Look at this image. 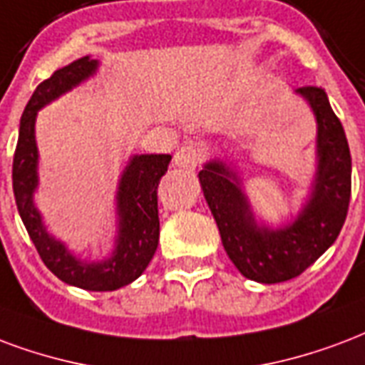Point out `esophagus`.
Instances as JSON below:
<instances>
[{
	"label": "esophagus",
	"mask_w": 365,
	"mask_h": 365,
	"mask_svg": "<svg viewBox=\"0 0 365 365\" xmlns=\"http://www.w3.org/2000/svg\"><path fill=\"white\" fill-rule=\"evenodd\" d=\"M209 155V147L201 141H187L185 145L178 148V153L174 156V162L180 168L193 170L197 168L201 162Z\"/></svg>",
	"instance_id": "esophagus-1"
}]
</instances>
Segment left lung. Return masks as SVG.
Instances as JSON below:
<instances>
[{"instance_id": "obj_1", "label": "left lung", "mask_w": 365, "mask_h": 365, "mask_svg": "<svg viewBox=\"0 0 365 365\" xmlns=\"http://www.w3.org/2000/svg\"><path fill=\"white\" fill-rule=\"evenodd\" d=\"M298 93L317 115L319 172L312 201L292 226L257 230L236 178L220 162H210L199 172L228 257L245 279L263 284L296 279L313 265L341 234L350 203L352 158L341 120L321 86H302Z\"/></svg>"}]
</instances>
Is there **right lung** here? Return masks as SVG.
Instances as JSON below:
<instances>
[{
	"label": "right lung",
	"mask_w": 365,
	"mask_h": 365,
	"mask_svg": "<svg viewBox=\"0 0 365 365\" xmlns=\"http://www.w3.org/2000/svg\"><path fill=\"white\" fill-rule=\"evenodd\" d=\"M96 59L88 56L73 61L52 73L50 79L42 81L32 93L24 108L19 128V141L13 156V193L19 215L32 244L38 251L44 265L67 284L79 286L93 292H110L139 279L155 255L160 234L158 220V182L172 160L170 155L135 156L121 178L118 205H120V240L114 257L104 263H86L69 255L66 247L46 234L38 210L32 205V191L36 187V141L34 120L40 108L59 94L79 85L93 75Z\"/></svg>",
	"instance_id": "1"
}]
</instances>
